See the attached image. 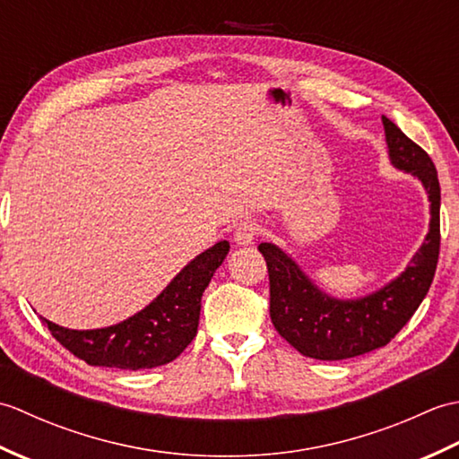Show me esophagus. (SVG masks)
<instances>
[{
	"label": "esophagus",
	"mask_w": 459,
	"mask_h": 459,
	"mask_svg": "<svg viewBox=\"0 0 459 459\" xmlns=\"http://www.w3.org/2000/svg\"><path fill=\"white\" fill-rule=\"evenodd\" d=\"M260 235V224L256 221L240 222L235 230V240L238 245H252Z\"/></svg>",
	"instance_id": "34e87169"
}]
</instances>
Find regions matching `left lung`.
Returning a JSON list of instances; mask_svg holds the SVG:
<instances>
[{"label": "left lung", "mask_w": 459, "mask_h": 459, "mask_svg": "<svg viewBox=\"0 0 459 459\" xmlns=\"http://www.w3.org/2000/svg\"><path fill=\"white\" fill-rule=\"evenodd\" d=\"M391 160L416 175L430 197V232L401 278L357 301L331 299L319 291L294 260L278 247L262 242L270 278V317L278 333L301 355L341 360L385 347L422 304L440 256V181L436 165L420 145L383 116Z\"/></svg>", "instance_id": "obj_1"}]
</instances>
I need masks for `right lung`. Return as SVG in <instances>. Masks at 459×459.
Returning a JSON list of instances; mask_svg holds the SVG:
<instances>
[{"instance_id":"obj_1","label":"right lung","mask_w":459,"mask_h":459,"mask_svg":"<svg viewBox=\"0 0 459 459\" xmlns=\"http://www.w3.org/2000/svg\"><path fill=\"white\" fill-rule=\"evenodd\" d=\"M229 248V242L221 240L204 250L148 307L118 325L76 331L41 317L43 325L74 357L94 367L138 370L168 365L197 335L201 296Z\"/></svg>"}]
</instances>
